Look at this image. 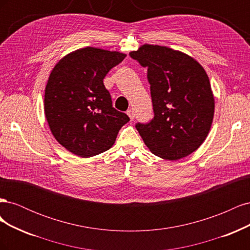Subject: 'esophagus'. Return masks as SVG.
<instances>
[{
  "instance_id": "esophagus-1",
  "label": "esophagus",
  "mask_w": 250,
  "mask_h": 250,
  "mask_svg": "<svg viewBox=\"0 0 250 250\" xmlns=\"http://www.w3.org/2000/svg\"><path fill=\"white\" fill-rule=\"evenodd\" d=\"M127 115H128V117L130 118L131 121L134 119V112H133L132 109H128V110H127Z\"/></svg>"
}]
</instances>
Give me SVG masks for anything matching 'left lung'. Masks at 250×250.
<instances>
[{
  "mask_svg": "<svg viewBox=\"0 0 250 250\" xmlns=\"http://www.w3.org/2000/svg\"><path fill=\"white\" fill-rule=\"evenodd\" d=\"M129 55L148 67L154 118L137 124L154 155L177 161L206 141L213 123L215 98L203 66L186 53L145 43Z\"/></svg>",
  "mask_w": 250,
  "mask_h": 250,
  "instance_id": "1",
  "label": "left lung"
}]
</instances>
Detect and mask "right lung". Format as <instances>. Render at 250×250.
<instances>
[{"label": "right lung", "mask_w": 250, "mask_h": 250, "mask_svg": "<svg viewBox=\"0 0 250 250\" xmlns=\"http://www.w3.org/2000/svg\"><path fill=\"white\" fill-rule=\"evenodd\" d=\"M126 54L95 47L75 50L53 67L44 89V116L55 140L80 157L112 147L129 118L112 107L103 79Z\"/></svg>", "instance_id": "add662e5"}]
</instances>
